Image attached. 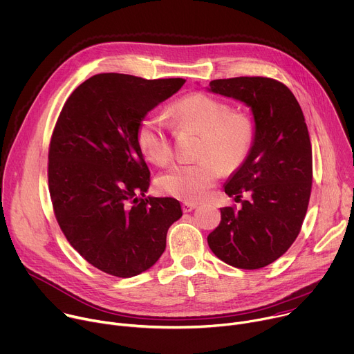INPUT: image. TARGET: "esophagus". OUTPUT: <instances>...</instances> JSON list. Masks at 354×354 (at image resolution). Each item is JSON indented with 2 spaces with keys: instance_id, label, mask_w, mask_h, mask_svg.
<instances>
[{
  "instance_id": "1",
  "label": "esophagus",
  "mask_w": 354,
  "mask_h": 354,
  "mask_svg": "<svg viewBox=\"0 0 354 354\" xmlns=\"http://www.w3.org/2000/svg\"><path fill=\"white\" fill-rule=\"evenodd\" d=\"M196 206H198V203H195V202H183V205H181V207H183L184 212H191V210H194Z\"/></svg>"
}]
</instances>
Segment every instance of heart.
I'll use <instances>...</instances> for the list:
<instances>
[{
	"mask_svg": "<svg viewBox=\"0 0 354 354\" xmlns=\"http://www.w3.org/2000/svg\"><path fill=\"white\" fill-rule=\"evenodd\" d=\"M169 114L180 129L199 132L194 163H176L156 178L158 188L183 201H198L222 176L234 171L251 155L255 144L252 117L203 92H192L174 102ZM136 145L148 160L165 165L173 155L170 129L155 115L145 114L136 124Z\"/></svg>",
	"mask_w": 354,
	"mask_h": 354,
	"instance_id": "heart-1",
	"label": "heart"
}]
</instances>
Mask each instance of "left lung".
Instances as JSON below:
<instances>
[{
  "label": "left lung",
  "instance_id": "8db88e82",
  "mask_svg": "<svg viewBox=\"0 0 354 354\" xmlns=\"http://www.w3.org/2000/svg\"><path fill=\"white\" fill-rule=\"evenodd\" d=\"M210 91L252 109L255 144L225 187L241 202L221 209L209 248L240 269H259L283 255L297 239L313 187V149L301 107L292 91L266 77L216 80ZM249 195L247 201L241 198Z\"/></svg>",
  "mask_w": 354,
  "mask_h": 354
}]
</instances>
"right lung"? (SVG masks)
I'll return each mask as SVG.
<instances>
[{
	"mask_svg": "<svg viewBox=\"0 0 354 354\" xmlns=\"http://www.w3.org/2000/svg\"><path fill=\"white\" fill-rule=\"evenodd\" d=\"M183 78L97 74L64 103L48 148V191L57 223L91 265L117 277L149 269L181 218L174 198H145L151 171L135 129Z\"/></svg>",
	"mask_w": 354,
	"mask_h": 354,
	"instance_id": "add662e5",
	"label": "right lung"
}]
</instances>
